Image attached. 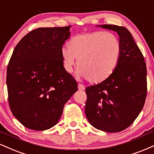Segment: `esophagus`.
Instances as JSON below:
<instances>
[{
  "instance_id": "1",
  "label": "esophagus",
  "mask_w": 154,
  "mask_h": 154,
  "mask_svg": "<svg viewBox=\"0 0 154 154\" xmlns=\"http://www.w3.org/2000/svg\"><path fill=\"white\" fill-rule=\"evenodd\" d=\"M85 87L84 85H81V84H79L78 85V90H81V91H82V90H85Z\"/></svg>"
}]
</instances>
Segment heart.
I'll return each instance as SVG.
<instances>
[{
	"label": "heart",
	"mask_w": 154,
	"mask_h": 154,
	"mask_svg": "<svg viewBox=\"0 0 154 154\" xmlns=\"http://www.w3.org/2000/svg\"><path fill=\"white\" fill-rule=\"evenodd\" d=\"M68 47L61 49L64 70L71 73L77 59V77L87 78L93 84L105 82L114 73L121 55L120 40L106 31L76 35Z\"/></svg>",
	"instance_id": "b5f03b06"
}]
</instances>
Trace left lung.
<instances>
[{
    "mask_svg": "<svg viewBox=\"0 0 154 154\" xmlns=\"http://www.w3.org/2000/svg\"><path fill=\"white\" fill-rule=\"evenodd\" d=\"M96 26L117 32L121 55L116 71L107 80L85 89V115L95 128L117 133L130 126L143 107L147 92L146 64L126 28L107 24Z\"/></svg>",
    "mask_w": 154,
    "mask_h": 154,
    "instance_id": "left-lung-1",
    "label": "left lung"
}]
</instances>
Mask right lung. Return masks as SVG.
Returning <instances> with one entry per match:
<instances>
[{"label": "right lung", "mask_w": 154, "mask_h": 154, "mask_svg": "<svg viewBox=\"0 0 154 154\" xmlns=\"http://www.w3.org/2000/svg\"><path fill=\"white\" fill-rule=\"evenodd\" d=\"M70 26L38 28L15 47L7 68L9 106L22 125L45 131L58 123L77 82L63 66L61 49Z\"/></svg>", "instance_id": "right-lung-1"}]
</instances>
